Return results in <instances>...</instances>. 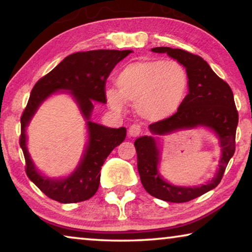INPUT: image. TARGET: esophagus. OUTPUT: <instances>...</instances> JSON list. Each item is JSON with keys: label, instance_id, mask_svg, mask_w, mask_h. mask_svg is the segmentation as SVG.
Here are the masks:
<instances>
[{"label": "esophagus", "instance_id": "obj_1", "mask_svg": "<svg viewBox=\"0 0 252 252\" xmlns=\"http://www.w3.org/2000/svg\"><path fill=\"white\" fill-rule=\"evenodd\" d=\"M141 126L139 125H132L129 127V135L132 136V138H135V136H138L140 133H141Z\"/></svg>", "mask_w": 252, "mask_h": 252}]
</instances>
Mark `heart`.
<instances>
[{
	"label": "heart",
	"mask_w": 252,
	"mask_h": 252,
	"mask_svg": "<svg viewBox=\"0 0 252 252\" xmlns=\"http://www.w3.org/2000/svg\"><path fill=\"white\" fill-rule=\"evenodd\" d=\"M117 89L105 91L110 108L120 112L126 102L147 121H161L177 112L189 90V75L177 61L140 60L122 69Z\"/></svg>",
	"instance_id": "b5f03b06"
}]
</instances>
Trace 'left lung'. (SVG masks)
Listing matches in <instances>:
<instances>
[{
	"label": "left lung",
	"instance_id": "obj_1",
	"mask_svg": "<svg viewBox=\"0 0 252 252\" xmlns=\"http://www.w3.org/2000/svg\"><path fill=\"white\" fill-rule=\"evenodd\" d=\"M156 53H167L186 67L189 75V93L180 108L168 119L149 126L153 135H164L173 131L207 126L218 135L221 147L219 170L211 181L201 187H177L164 181L158 171L159 150L155 136L144 135L134 141L138 157V171L142 186L152 197L168 202L182 203L193 200L219 185L228 162L236 150L238 111L229 84L220 79L199 55L167 46L151 49Z\"/></svg>",
	"mask_w": 252,
	"mask_h": 252
}]
</instances>
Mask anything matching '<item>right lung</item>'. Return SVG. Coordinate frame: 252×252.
Instances as JSON below:
<instances>
[{"instance_id":"add662e5","label":"right lung","mask_w":252,"mask_h":252,"mask_svg":"<svg viewBox=\"0 0 252 252\" xmlns=\"http://www.w3.org/2000/svg\"><path fill=\"white\" fill-rule=\"evenodd\" d=\"M131 50H94L76 52L42 76L34 85L21 117L20 146L25 159V172L50 199L61 203H74L90 199L100 185L101 167L108 156L125 141L126 127H106L90 121L93 101L105 103V82L111 71ZM59 90L70 91L87 119L89 142L79 167L65 179L45 178L36 171L26 149L25 127L46 97Z\"/></svg>"}]
</instances>
